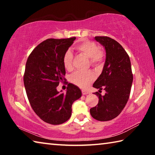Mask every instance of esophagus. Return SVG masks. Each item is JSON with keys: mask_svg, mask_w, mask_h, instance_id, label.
<instances>
[{"mask_svg": "<svg viewBox=\"0 0 155 155\" xmlns=\"http://www.w3.org/2000/svg\"><path fill=\"white\" fill-rule=\"evenodd\" d=\"M82 94H83V95H86V94H89V91L87 90H82Z\"/></svg>", "mask_w": 155, "mask_h": 155, "instance_id": "obj_1", "label": "esophagus"}]
</instances>
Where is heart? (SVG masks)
<instances>
[{"instance_id": "b5f03b06", "label": "heart", "mask_w": 155, "mask_h": 155, "mask_svg": "<svg viewBox=\"0 0 155 155\" xmlns=\"http://www.w3.org/2000/svg\"><path fill=\"white\" fill-rule=\"evenodd\" d=\"M77 51L90 58V64L94 67H98L103 64L104 53L103 50L92 41H85L76 47ZM63 64L65 69L70 71L73 69V54L70 50L65 52L63 57ZM95 75L91 71H77L70 76V80L72 83L81 88H85L93 82Z\"/></svg>"}]
</instances>
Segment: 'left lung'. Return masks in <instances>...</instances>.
<instances>
[{
  "mask_svg": "<svg viewBox=\"0 0 155 155\" xmlns=\"http://www.w3.org/2000/svg\"><path fill=\"white\" fill-rule=\"evenodd\" d=\"M94 39L106 51V60L101 74L93 87L105 91L102 96L96 91L98 103L90 109V114L98 121H109L119 115L129 98L133 76L129 56L120 44L107 36Z\"/></svg>",
  "mask_w": 155,
  "mask_h": 155,
  "instance_id": "1",
  "label": "left lung"
}]
</instances>
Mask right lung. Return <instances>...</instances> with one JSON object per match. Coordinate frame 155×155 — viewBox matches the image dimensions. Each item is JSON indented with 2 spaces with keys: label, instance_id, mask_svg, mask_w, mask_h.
I'll list each match as a JSON object with an SVG mask.
<instances>
[{
  "label": "right lung",
  "instance_id": "1",
  "mask_svg": "<svg viewBox=\"0 0 155 155\" xmlns=\"http://www.w3.org/2000/svg\"><path fill=\"white\" fill-rule=\"evenodd\" d=\"M75 40L47 39L33 49L26 63L24 84L28 101L38 117L48 124H61L69 120L72 103L82 95L72 83L68 84L66 93L57 90L65 74L63 57Z\"/></svg>",
  "mask_w": 155,
  "mask_h": 155
}]
</instances>
